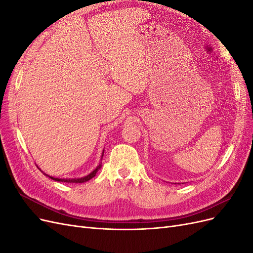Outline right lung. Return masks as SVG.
Segmentation results:
<instances>
[{
    "label": "right lung",
    "instance_id": "1",
    "mask_svg": "<svg viewBox=\"0 0 253 253\" xmlns=\"http://www.w3.org/2000/svg\"><path fill=\"white\" fill-rule=\"evenodd\" d=\"M103 153H104V150H103V152H102V156H103ZM101 168V165H99L96 169L91 172V173H89L88 175H86V176H84V177H81V178H55V177H51V176H49V175H47V176H49V178H51V179H53V180H56V181H63V182H76V183H81V182H85V181H87V180H89V179H91L94 177V176L96 175V173L98 172V170L100 169Z\"/></svg>",
    "mask_w": 253,
    "mask_h": 253
}]
</instances>
